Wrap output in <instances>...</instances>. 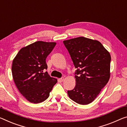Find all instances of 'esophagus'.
Segmentation results:
<instances>
[{"instance_id":"obj_1","label":"esophagus","mask_w":127,"mask_h":127,"mask_svg":"<svg viewBox=\"0 0 127 127\" xmlns=\"http://www.w3.org/2000/svg\"><path fill=\"white\" fill-rule=\"evenodd\" d=\"M59 80L61 82H63L64 80V77H62V78H60V79H59Z\"/></svg>"}]
</instances>
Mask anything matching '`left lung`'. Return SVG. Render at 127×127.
<instances>
[{
  "instance_id": "obj_1",
  "label": "left lung",
  "mask_w": 127,
  "mask_h": 127,
  "mask_svg": "<svg viewBox=\"0 0 127 127\" xmlns=\"http://www.w3.org/2000/svg\"><path fill=\"white\" fill-rule=\"evenodd\" d=\"M77 70L76 86L68 90L71 99L88 104L95 99L110 77L111 56L97 40L84 37L63 41Z\"/></svg>"
}]
</instances>
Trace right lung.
<instances>
[{"label": "right lung", "mask_w": 127, "mask_h": 127, "mask_svg": "<svg viewBox=\"0 0 127 127\" xmlns=\"http://www.w3.org/2000/svg\"><path fill=\"white\" fill-rule=\"evenodd\" d=\"M56 42L37 41L24 47L14 58L12 65L14 82L20 93L33 103L43 102L58 82L47 72V56Z\"/></svg>", "instance_id": "obj_1"}]
</instances>
